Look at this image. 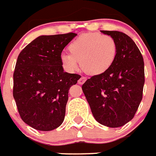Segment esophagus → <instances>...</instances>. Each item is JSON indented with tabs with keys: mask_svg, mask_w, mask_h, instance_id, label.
Wrapping results in <instances>:
<instances>
[{
	"mask_svg": "<svg viewBox=\"0 0 156 156\" xmlns=\"http://www.w3.org/2000/svg\"><path fill=\"white\" fill-rule=\"evenodd\" d=\"M86 80H87V78H85V77H81V78L78 79V84H80V85L83 84V83L86 82Z\"/></svg>",
	"mask_w": 156,
	"mask_h": 156,
	"instance_id": "1",
	"label": "esophagus"
}]
</instances>
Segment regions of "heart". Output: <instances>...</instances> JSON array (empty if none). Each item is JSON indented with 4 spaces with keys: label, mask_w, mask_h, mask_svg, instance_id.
<instances>
[{
    "label": "heart",
    "mask_w": 156,
    "mask_h": 156,
    "mask_svg": "<svg viewBox=\"0 0 156 156\" xmlns=\"http://www.w3.org/2000/svg\"><path fill=\"white\" fill-rule=\"evenodd\" d=\"M68 49L70 54L62 53L60 56L64 69L74 73L80 62L82 69L92 76L106 73L117 54V45L113 37L97 32L82 34L69 44Z\"/></svg>",
    "instance_id": "heart-1"
}]
</instances>
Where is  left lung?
I'll list each match as a JSON object with an SVG mask.
<instances>
[{"label": "left lung", "mask_w": 156, "mask_h": 156, "mask_svg": "<svg viewBox=\"0 0 156 156\" xmlns=\"http://www.w3.org/2000/svg\"><path fill=\"white\" fill-rule=\"evenodd\" d=\"M101 32L116 42V58L106 73L87 79L82 89L96 121L108 127H119L134 118L143 98L144 58L124 33Z\"/></svg>", "instance_id": "8db88e82"}]
</instances>
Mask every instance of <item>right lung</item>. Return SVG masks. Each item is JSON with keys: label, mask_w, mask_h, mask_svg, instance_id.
<instances>
[{"label": "right lung", "mask_w": 156, "mask_h": 156, "mask_svg": "<svg viewBox=\"0 0 156 156\" xmlns=\"http://www.w3.org/2000/svg\"><path fill=\"white\" fill-rule=\"evenodd\" d=\"M77 34L42 35L19 54L13 73V98L21 119L38 131L56 129L64 121L68 93L81 78L64 72L60 56Z\"/></svg>", "instance_id": "obj_1"}]
</instances>
